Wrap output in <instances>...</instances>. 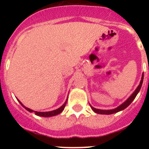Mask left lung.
I'll return each instance as SVG.
<instances>
[{
  "instance_id": "obj_1",
  "label": "left lung",
  "mask_w": 149,
  "mask_h": 149,
  "mask_svg": "<svg viewBox=\"0 0 149 149\" xmlns=\"http://www.w3.org/2000/svg\"><path fill=\"white\" fill-rule=\"evenodd\" d=\"M143 82V75H142V79H141V81H140V84H139V85L138 86V87L136 89V90L134 91V93H133V94L131 95L130 97H129V98L127 100V101H125V102H124L122 104H121L120 106L118 107H116V108L113 109V110H99V109H95V108H94L93 107H92L90 105L91 108L93 109V110L95 112V113H99V114H113V113H117V112L121 111V110H124V109H125L127 107H128L129 105L131 104V102L134 101V98H136V95L138 94V93H139V90H140V89H141Z\"/></svg>"
}]
</instances>
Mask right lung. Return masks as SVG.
Returning a JSON list of instances; mask_svg holds the SVG:
<instances>
[{
	"label": "right lung",
	"mask_w": 149,
	"mask_h": 149,
	"mask_svg": "<svg viewBox=\"0 0 149 149\" xmlns=\"http://www.w3.org/2000/svg\"><path fill=\"white\" fill-rule=\"evenodd\" d=\"M67 100H68V99H67ZM67 100H66V101H65V103H64V104H63L62 107H60V108L56 109V110H53V111H50V112H37V111H33V110H30V109L27 108V107H26L24 106V105L22 104V103H21L20 101H18L20 102L21 104H22V106H23L24 107V108L26 109V110H28V111H30V112H34L36 115L39 116H43V117H50V116H56V115H57V114H60V113H61V112L63 111V110H64V108H65V104H66V103H67Z\"/></svg>",
	"instance_id": "right-lung-1"
}]
</instances>
